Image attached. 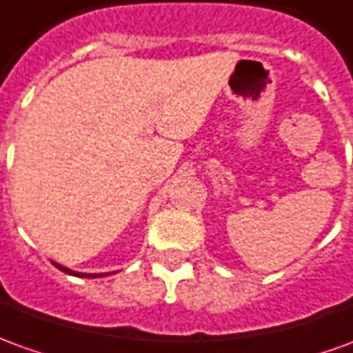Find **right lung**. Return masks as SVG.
<instances>
[{
  "label": "right lung",
  "mask_w": 353,
  "mask_h": 353,
  "mask_svg": "<svg viewBox=\"0 0 353 353\" xmlns=\"http://www.w3.org/2000/svg\"><path fill=\"white\" fill-rule=\"evenodd\" d=\"M51 263L55 265L59 271H63V273L67 274H72V276H84V279H99V276H105L107 273H77V271H70V269H67V267H63L61 263H55V261H51Z\"/></svg>",
  "instance_id": "right-lung-1"
}]
</instances>
